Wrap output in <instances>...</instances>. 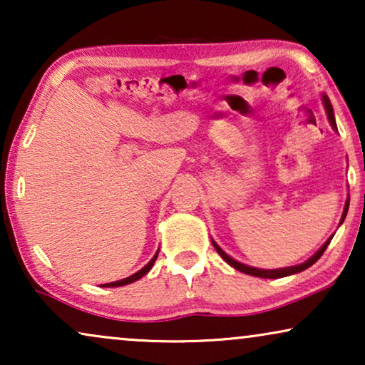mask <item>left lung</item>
I'll list each match as a JSON object with an SVG mask.
<instances>
[{"label":"left lung","mask_w":365,"mask_h":365,"mask_svg":"<svg viewBox=\"0 0 365 365\" xmlns=\"http://www.w3.org/2000/svg\"><path fill=\"white\" fill-rule=\"evenodd\" d=\"M324 103H326V111H327V116H329V121H331V124L334 128H336V119H334V111H332V106H331V103H329V99L324 96ZM337 129V128H336ZM347 209H349V199H347V202H346V207H344V214H342V219H341V222L344 221V219H346V214H347ZM331 239L332 237H329V241L324 244V246L319 249V251L314 254V256L311 257V259H307L306 262H302V264H299V266H291V267H284V269H271V271H266V269H256V267H249V266H244V264H241V262H237V261H234L232 257H229L226 252L222 251L221 247L217 246L216 242H212V246H214V249H216L217 251V254L219 256H221L224 261H226L229 266H232L234 269H237V271H241V272H244V274H249V276H256V277H262V279H279V277H286V276H291V274H296V272H301V271H304V269H307V267H311L314 262H317L319 261V257L322 256L324 254V251H326L327 249V246H329V242H331Z\"/></svg>","instance_id":"obj_1"}]
</instances>
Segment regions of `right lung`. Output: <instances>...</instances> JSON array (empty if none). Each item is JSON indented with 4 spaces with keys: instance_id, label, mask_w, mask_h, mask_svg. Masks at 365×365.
Here are the masks:
<instances>
[{
    "instance_id": "obj_1",
    "label": "right lung",
    "mask_w": 365,
    "mask_h": 365,
    "mask_svg": "<svg viewBox=\"0 0 365 365\" xmlns=\"http://www.w3.org/2000/svg\"><path fill=\"white\" fill-rule=\"evenodd\" d=\"M156 257H158V252L156 256H154L151 261H149L146 266H144L141 271H138L136 274H133V276H129L126 279H121V281H116V282H109V284H103V287H119V286H126V284H131L134 281H138V279H141L143 276H146V274L151 271V267L154 266V262H156Z\"/></svg>"
}]
</instances>
